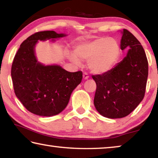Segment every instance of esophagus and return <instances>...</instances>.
Returning <instances> with one entry per match:
<instances>
[{
    "instance_id": "esophagus-1",
    "label": "esophagus",
    "mask_w": 158,
    "mask_h": 158,
    "mask_svg": "<svg viewBox=\"0 0 158 158\" xmlns=\"http://www.w3.org/2000/svg\"><path fill=\"white\" fill-rule=\"evenodd\" d=\"M83 78H84V79H89V75L86 72H84L83 74Z\"/></svg>"
}]
</instances>
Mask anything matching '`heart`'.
<instances>
[{"instance_id": "1", "label": "heart", "mask_w": 158, "mask_h": 158, "mask_svg": "<svg viewBox=\"0 0 158 158\" xmlns=\"http://www.w3.org/2000/svg\"><path fill=\"white\" fill-rule=\"evenodd\" d=\"M75 56L71 60L79 64V60L88 61L90 71L96 74L109 72L117 64L121 55V48L116 40L100 37L94 40L82 42L74 49Z\"/></svg>"}]
</instances>
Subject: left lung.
<instances>
[{
	"mask_svg": "<svg viewBox=\"0 0 158 158\" xmlns=\"http://www.w3.org/2000/svg\"><path fill=\"white\" fill-rule=\"evenodd\" d=\"M121 50L128 49L127 56L109 72L93 75L96 84L94 106L103 116L120 118L128 116L143 99L148 76V62L134 35L123 29Z\"/></svg>",
	"mask_w": 158,
	"mask_h": 158,
	"instance_id": "8db88e82",
	"label": "left lung"
}]
</instances>
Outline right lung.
Returning <instances> with one entry per match:
<instances>
[{
  "label": "right lung",
  "mask_w": 158,
  "mask_h": 158,
  "mask_svg": "<svg viewBox=\"0 0 158 158\" xmlns=\"http://www.w3.org/2000/svg\"><path fill=\"white\" fill-rule=\"evenodd\" d=\"M64 36L55 31L35 32L23 42L14 57L11 67L14 91L25 109L34 114H60L82 80L81 71L69 72L58 65L44 66L35 57L37 41Z\"/></svg>",
  "instance_id": "right-lung-1"
}]
</instances>
